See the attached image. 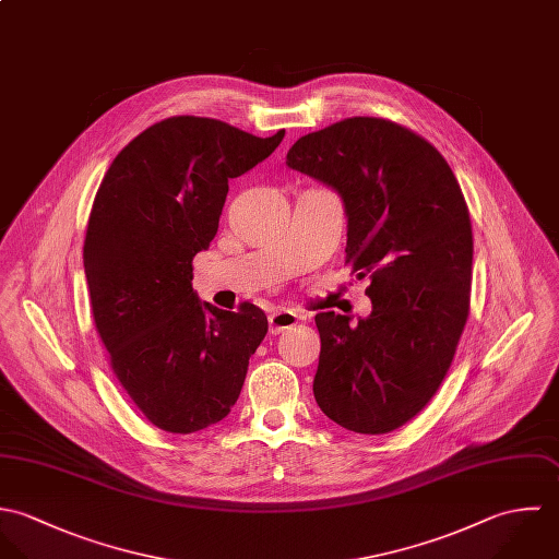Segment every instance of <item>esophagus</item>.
Returning a JSON list of instances; mask_svg holds the SVG:
<instances>
[{"instance_id": "34e87169", "label": "esophagus", "mask_w": 559, "mask_h": 559, "mask_svg": "<svg viewBox=\"0 0 559 559\" xmlns=\"http://www.w3.org/2000/svg\"><path fill=\"white\" fill-rule=\"evenodd\" d=\"M298 324V316L289 309H278L274 313H270V333L272 335H278L292 326Z\"/></svg>"}]
</instances>
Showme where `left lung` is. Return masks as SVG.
Instances as JSON below:
<instances>
[{"mask_svg":"<svg viewBox=\"0 0 559 559\" xmlns=\"http://www.w3.org/2000/svg\"><path fill=\"white\" fill-rule=\"evenodd\" d=\"M287 166L341 197L345 263L371 281L358 324L316 316V402L345 430L393 432L441 386L468 318L473 233L460 183L428 140L373 116L302 135Z\"/></svg>","mask_w":559,"mask_h":559,"instance_id":"left-lung-1","label":"left lung"}]
</instances>
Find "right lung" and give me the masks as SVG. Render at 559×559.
Wrapping results in <instances>:
<instances>
[{
  "label": "right lung",
  "mask_w": 559,
  "mask_h": 559,
  "mask_svg": "<svg viewBox=\"0 0 559 559\" xmlns=\"http://www.w3.org/2000/svg\"><path fill=\"white\" fill-rule=\"evenodd\" d=\"M283 135L173 116L135 135L97 190L84 241L93 318L118 382L164 432L223 421L267 333L250 302H201L192 259L218 233L228 179L270 157Z\"/></svg>",
  "instance_id": "add662e5"
}]
</instances>
